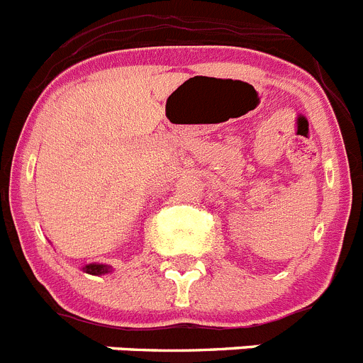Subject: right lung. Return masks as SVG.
<instances>
[{
  "instance_id": "add662e5",
  "label": "right lung",
  "mask_w": 363,
  "mask_h": 363,
  "mask_svg": "<svg viewBox=\"0 0 363 363\" xmlns=\"http://www.w3.org/2000/svg\"><path fill=\"white\" fill-rule=\"evenodd\" d=\"M83 271H86L88 275H104V273H110V266H106V264H86Z\"/></svg>"
}]
</instances>
